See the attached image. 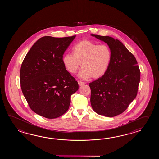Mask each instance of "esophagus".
<instances>
[{"instance_id": "obj_1", "label": "esophagus", "mask_w": 159, "mask_h": 159, "mask_svg": "<svg viewBox=\"0 0 159 159\" xmlns=\"http://www.w3.org/2000/svg\"><path fill=\"white\" fill-rule=\"evenodd\" d=\"M78 84L80 86H82V85H84V84H85V83H84V82L80 81H78Z\"/></svg>"}]
</instances>
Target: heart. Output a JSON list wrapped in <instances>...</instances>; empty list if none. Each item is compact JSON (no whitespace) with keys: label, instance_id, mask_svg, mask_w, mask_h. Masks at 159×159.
<instances>
[{"label":"heart","instance_id":"heart-1","mask_svg":"<svg viewBox=\"0 0 159 159\" xmlns=\"http://www.w3.org/2000/svg\"><path fill=\"white\" fill-rule=\"evenodd\" d=\"M71 54H65L62 61L65 69L71 75L79 73L80 77L97 79L107 73L112 60V52L108 45H99L93 41L84 40L75 44Z\"/></svg>","mask_w":159,"mask_h":159}]
</instances>
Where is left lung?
<instances>
[{
  "mask_svg": "<svg viewBox=\"0 0 159 159\" xmlns=\"http://www.w3.org/2000/svg\"><path fill=\"white\" fill-rule=\"evenodd\" d=\"M91 36L107 44L112 52L107 73L89 84L91 107L99 115L114 117L125 111L136 98L140 71L135 56L122 42L107 36Z\"/></svg>",
  "mask_w": 159,
  "mask_h": 159,
  "instance_id": "1",
  "label": "left lung"
}]
</instances>
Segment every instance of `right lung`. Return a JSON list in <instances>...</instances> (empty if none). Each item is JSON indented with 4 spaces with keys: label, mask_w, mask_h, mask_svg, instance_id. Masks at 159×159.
<instances>
[{
    "label": "right lung",
    "mask_w": 159,
    "mask_h": 159,
    "mask_svg": "<svg viewBox=\"0 0 159 159\" xmlns=\"http://www.w3.org/2000/svg\"><path fill=\"white\" fill-rule=\"evenodd\" d=\"M75 36H44L28 52L21 66V88L30 109L48 119L68 111L78 84L62 64L65 51Z\"/></svg>",
    "instance_id": "1"
}]
</instances>
